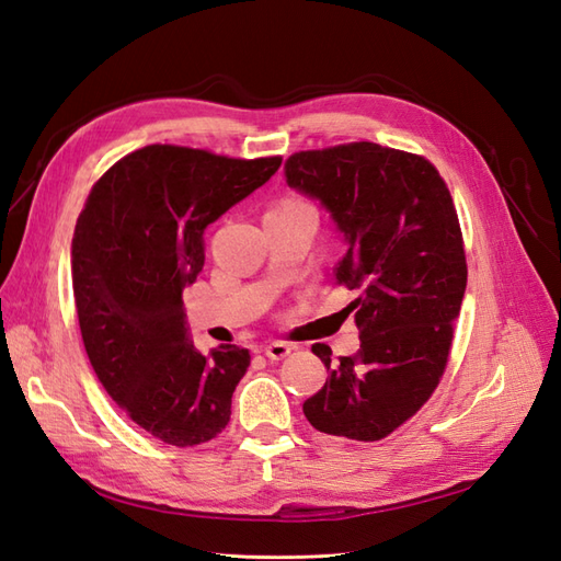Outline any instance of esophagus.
<instances>
[{
    "label": "esophagus",
    "instance_id": "esophagus-1",
    "mask_svg": "<svg viewBox=\"0 0 561 561\" xmlns=\"http://www.w3.org/2000/svg\"><path fill=\"white\" fill-rule=\"evenodd\" d=\"M295 350L293 344H287V342H280V340H276V342H271V344H266L264 346V354L271 358V360H283L285 356H290V352Z\"/></svg>",
    "mask_w": 561,
    "mask_h": 561
}]
</instances>
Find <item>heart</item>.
<instances>
[{
    "mask_svg": "<svg viewBox=\"0 0 561 561\" xmlns=\"http://www.w3.org/2000/svg\"><path fill=\"white\" fill-rule=\"evenodd\" d=\"M293 203H299V201H285L283 205H293Z\"/></svg>",
    "mask_w": 561,
    "mask_h": 561,
    "instance_id": "heart-1",
    "label": "heart"
}]
</instances>
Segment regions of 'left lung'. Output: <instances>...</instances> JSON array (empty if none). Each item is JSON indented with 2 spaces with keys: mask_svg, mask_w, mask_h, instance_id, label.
<instances>
[{
  "mask_svg": "<svg viewBox=\"0 0 561 561\" xmlns=\"http://www.w3.org/2000/svg\"><path fill=\"white\" fill-rule=\"evenodd\" d=\"M285 181L321 205L346 238L335 276L358 297L350 309L360 350L332 366L305 401L311 425L380 442L430 401L446 370L467 285L465 243L450 191L434 164L373 141L299 150Z\"/></svg>",
  "mask_w": 561,
  "mask_h": 561,
  "instance_id": "left-lung-1",
  "label": "left lung"
}]
</instances>
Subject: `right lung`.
<instances>
[{
  "label": "right lung",
  "instance_id": "obj_1",
  "mask_svg": "<svg viewBox=\"0 0 561 561\" xmlns=\"http://www.w3.org/2000/svg\"><path fill=\"white\" fill-rule=\"evenodd\" d=\"M280 156L240 160L153 144L105 172L72 238L82 342L111 399L170 446H198L231 420L250 352L209 356L186 332L184 287L205 264L203 231L276 174Z\"/></svg>",
  "mask_w": 561,
  "mask_h": 561
}]
</instances>
